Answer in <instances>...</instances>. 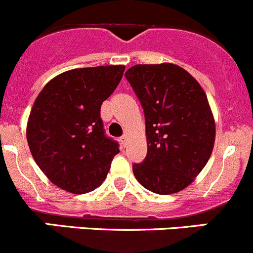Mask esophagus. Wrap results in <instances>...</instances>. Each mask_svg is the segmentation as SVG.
Masks as SVG:
<instances>
[{"label": "esophagus", "mask_w": 253, "mask_h": 253, "mask_svg": "<svg viewBox=\"0 0 253 253\" xmlns=\"http://www.w3.org/2000/svg\"><path fill=\"white\" fill-rule=\"evenodd\" d=\"M127 139H129V137H127V135H123V136H121V144L123 145V146H126V144H127Z\"/></svg>", "instance_id": "1"}]
</instances>
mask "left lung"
Returning a JSON list of instances; mask_svg holds the SVG:
<instances>
[{
	"label": "left lung",
	"mask_w": 253,
	"mask_h": 253,
	"mask_svg": "<svg viewBox=\"0 0 253 253\" xmlns=\"http://www.w3.org/2000/svg\"><path fill=\"white\" fill-rule=\"evenodd\" d=\"M141 103L147 154L132 165L139 183L157 194L182 191L211 157L215 123L206 92L174 64L135 65L126 72Z\"/></svg>",
	"instance_id": "left-lung-1"
}]
</instances>
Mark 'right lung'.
I'll use <instances>...</instances> for the list:
<instances>
[{"mask_svg":"<svg viewBox=\"0 0 253 253\" xmlns=\"http://www.w3.org/2000/svg\"><path fill=\"white\" fill-rule=\"evenodd\" d=\"M123 65L84 67L60 74L37 97L27 126L34 161L64 191L84 194L107 177L119 152L107 136L101 106L123 77Z\"/></svg>","mask_w":253,"mask_h":253,"instance_id":"add662e5","label":"right lung"}]
</instances>
